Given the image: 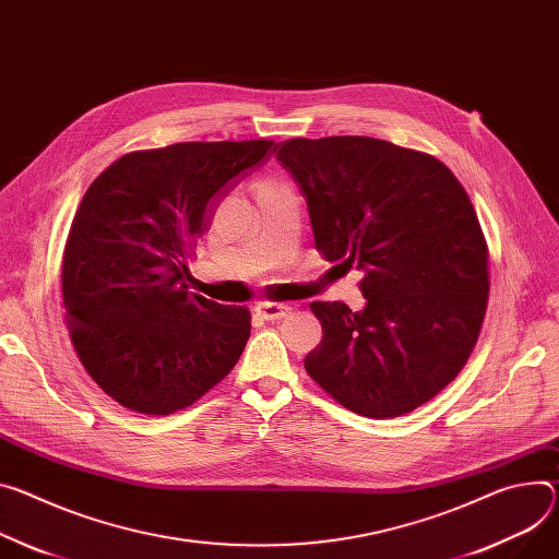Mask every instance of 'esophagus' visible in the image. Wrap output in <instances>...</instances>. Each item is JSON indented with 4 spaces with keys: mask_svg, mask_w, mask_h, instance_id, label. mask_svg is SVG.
Returning a JSON list of instances; mask_svg holds the SVG:
<instances>
[{
    "mask_svg": "<svg viewBox=\"0 0 559 559\" xmlns=\"http://www.w3.org/2000/svg\"><path fill=\"white\" fill-rule=\"evenodd\" d=\"M292 308L287 306V302H276V300H259L257 302V312L267 319V321H278V319H285L287 312Z\"/></svg>",
    "mask_w": 559,
    "mask_h": 559,
    "instance_id": "esophagus-1",
    "label": "esophagus"
}]
</instances>
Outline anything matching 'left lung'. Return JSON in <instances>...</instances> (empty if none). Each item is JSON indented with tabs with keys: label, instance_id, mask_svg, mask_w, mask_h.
<instances>
[{
	"label": "left lung",
	"instance_id": "8db88e82",
	"mask_svg": "<svg viewBox=\"0 0 559 559\" xmlns=\"http://www.w3.org/2000/svg\"><path fill=\"white\" fill-rule=\"evenodd\" d=\"M276 147L308 200L317 249L364 272L361 312L310 302L323 338L308 374L361 417L417 411L462 372L486 317L488 245L466 189L435 156L377 138Z\"/></svg>",
	"mask_w": 559,
	"mask_h": 559
}]
</instances>
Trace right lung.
<instances>
[{
    "mask_svg": "<svg viewBox=\"0 0 559 559\" xmlns=\"http://www.w3.org/2000/svg\"><path fill=\"white\" fill-rule=\"evenodd\" d=\"M272 140L131 151L86 189L62 257L67 328L88 377L124 408L171 415L218 385L251 314L191 292L187 261L214 195L267 158Z\"/></svg>",
    "mask_w": 559,
    "mask_h": 559,
    "instance_id": "1",
    "label": "right lung"
}]
</instances>
